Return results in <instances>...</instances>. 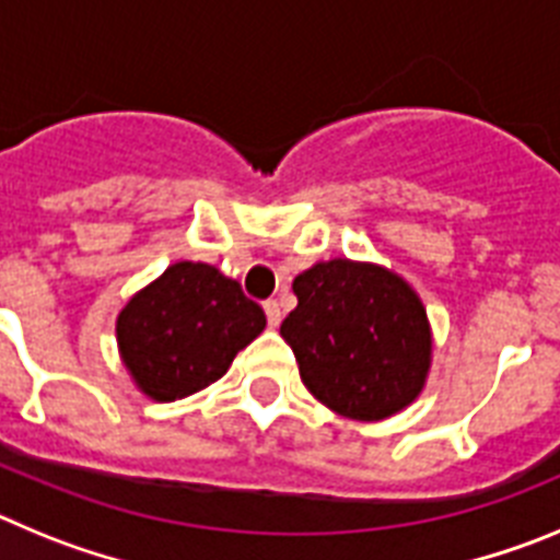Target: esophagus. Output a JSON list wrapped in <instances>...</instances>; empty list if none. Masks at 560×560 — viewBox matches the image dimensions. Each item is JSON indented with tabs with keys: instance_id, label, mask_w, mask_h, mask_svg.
<instances>
[{
	"instance_id": "34e87169",
	"label": "esophagus",
	"mask_w": 560,
	"mask_h": 560,
	"mask_svg": "<svg viewBox=\"0 0 560 560\" xmlns=\"http://www.w3.org/2000/svg\"><path fill=\"white\" fill-rule=\"evenodd\" d=\"M264 311H266V319H269L271 328H277V325H280V319H283V311H280V303H277V300H266Z\"/></svg>"
}]
</instances>
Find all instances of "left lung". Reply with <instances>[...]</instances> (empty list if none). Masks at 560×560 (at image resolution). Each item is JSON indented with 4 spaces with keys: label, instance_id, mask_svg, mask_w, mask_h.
<instances>
[{
    "label": "left lung",
    "instance_id": "1",
    "mask_svg": "<svg viewBox=\"0 0 560 560\" xmlns=\"http://www.w3.org/2000/svg\"><path fill=\"white\" fill-rule=\"evenodd\" d=\"M280 325L316 400L350 420L407 409L432 368V328L412 285L375 264L334 257L294 277Z\"/></svg>",
    "mask_w": 560,
    "mask_h": 560
}]
</instances>
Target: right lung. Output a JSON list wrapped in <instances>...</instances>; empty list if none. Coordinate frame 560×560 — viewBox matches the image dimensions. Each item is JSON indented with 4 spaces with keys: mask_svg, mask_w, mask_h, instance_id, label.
Instances as JSON below:
<instances>
[{
    "mask_svg": "<svg viewBox=\"0 0 560 560\" xmlns=\"http://www.w3.org/2000/svg\"><path fill=\"white\" fill-rule=\"evenodd\" d=\"M264 328V308L237 280L179 260L128 300L117 316V345L137 389L167 404L219 381Z\"/></svg>",
    "mask_w": 560,
    "mask_h": 560,
    "instance_id": "obj_1",
    "label": "right lung"
}]
</instances>
